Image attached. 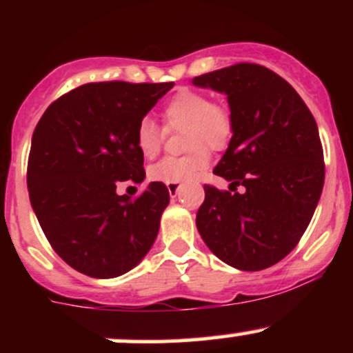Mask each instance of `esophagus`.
<instances>
[{
	"instance_id": "obj_1",
	"label": "esophagus",
	"mask_w": 353,
	"mask_h": 353,
	"mask_svg": "<svg viewBox=\"0 0 353 353\" xmlns=\"http://www.w3.org/2000/svg\"><path fill=\"white\" fill-rule=\"evenodd\" d=\"M168 190H169V194H171V196H176L177 190H179V184H177V182H172V184H168Z\"/></svg>"
}]
</instances>
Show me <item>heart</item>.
<instances>
[{
  "instance_id": "obj_1",
  "label": "heart",
  "mask_w": 353,
  "mask_h": 353,
  "mask_svg": "<svg viewBox=\"0 0 353 353\" xmlns=\"http://www.w3.org/2000/svg\"><path fill=\"white\" fill-rule=\"evenodd\" d=\"M164 128L151 117H143L136 125V145L145 159H152L163 149L168 131H184V156H168L151 165V181L172 184L196 179L208 169L210 149L228 148L234 134V117L228 104L210 101L205 92L181 88L164 104Z\"/></svg>"
}]
</instances>
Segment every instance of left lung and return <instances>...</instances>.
Here are the masks:
<instances>
[{"label": "left lung", "mask_w": 353, "mask_h": 353, "mask_svg": "<svg viewBox=\"0 0 353 353\" xmlns=\"http://www.w3.org/2000/svg\"><path fill=\"white\" fill-rule=\"evenodd\" d=\"M192 83L225 92L234 117L214 168L229 190L204 184L197 230L225 264L267 269L299 244L319 204L325 164L317 123L297 91L261 64L237 63Z\"/></svg>", "instance_id": "obj_1"}]
</instances>
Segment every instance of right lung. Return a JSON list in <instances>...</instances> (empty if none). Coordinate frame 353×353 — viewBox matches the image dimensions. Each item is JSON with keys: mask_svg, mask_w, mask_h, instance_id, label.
Returning a JSON list of instances; mask_svg holds the SVG:
<instances>
[{"mask_svg": "<svg viewBox=\"0 0 353 353\" xmlns=\"http://www.w3.org/2000/svg\"><path fill=\"white\" fill-rule=\"evenodd\" d=\"M174 83H88L66 92L36 124L28 190L54 252L78 272L112 279L149 252L169 204L163 182L117 196L121 182L144 181L136 125Z\"/></svg>", "mask_w": 353, "mask_h": 353, "instance_id": "add662e5", "label": "right lung"}]
</instances>
